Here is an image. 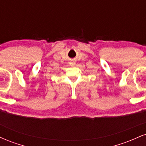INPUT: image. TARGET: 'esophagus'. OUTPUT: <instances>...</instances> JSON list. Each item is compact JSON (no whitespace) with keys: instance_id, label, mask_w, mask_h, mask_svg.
<instances>
[{"instance_id":"esophagus-1","label":"esophagus","mask_w":146,"mask_h":146,"mask_svg":"<svg viewBox=\"0 0 146 146\" xmlns=\"http://www.w3.org/2000/svg\"><path fill=\"white\" fill-rule=\"evenodd\" d=\"M70 64V65H71V66H74L75 64H76V63L75 62H73V61H72V62H71L69 63Z\"/></svg>"}]
</instances>
